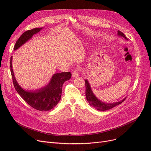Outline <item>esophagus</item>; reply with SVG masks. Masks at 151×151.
Instances as JSON below:
<instances>
[{"instance_id": "1", "label": "esophagus", "mask_w": 151, "mask_h": 151, "mask_svg": "<svg viewBox=\"0 0 151 151\" xmlns=\"http://www.w3.org/2000/svg\"><path fill=\"white\" fill-rule=\"evenodd\" d=\"M79 76V72L78 69H74V70L72 71V76L73 78H76Z\"/></svg>"}]
</instances>
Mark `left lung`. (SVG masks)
<instances>
[{
  "instance_id": "8db88e82",
  "label": "left lung",
  "mask_w": 151,
  "mask_h": 151,
  "mask_svg": "<svg viewBox=\"0 0 151 151\" xmlns=\"http://www.w3.org/2000/svg\"><path fill=\"white\" fill-rule=\"evenodd\" d=\"M117 35L119 37H122L125 38L126 40H127L125 35L120 30L117 31ZM85 84H86V97L87 101L89 102V104L91 106L94 107V108L97 109L99 111H106V110L111 109L114 106L122 104V103L126 99L125 98L121 101L113 103V104H106V103L101 101L100 100H99L96 96H95V95L93 94L91 89L90 84L87 80H85Z\"/></svg>"
}]
</instances>
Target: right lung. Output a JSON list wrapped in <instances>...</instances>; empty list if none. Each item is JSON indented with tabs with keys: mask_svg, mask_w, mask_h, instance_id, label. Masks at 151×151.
Masks as SVG:
<instances>
[{
	"mask_svg": "<svg viewBox=\"0 0 151 151\" xmlns=\"http://www.w3.org/2000/svg\"><path fill=\"white\" fill-rule=\"evenodd\" d=\"M42 29L43 27L35 28L24 32L16 42L14 50L18 49ZM10 71L16 91L27 104L40 111H47L57 105L61 99L62 85L65 81L70 80L71 76L70 72L55 73L52 76L49 84L44 88L36 91H29L21 88L16 80L12 68V56L10 58Z\"/></svg>",
	"mask_w": 151,
	"mask_h": 151,
	"instance_id": "right-lung-1",
	"label": "right lung"
}]
</instances>
